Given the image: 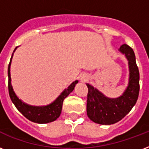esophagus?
I'll list each match as a JSON object with an SVG mask.
<instances>
[{
  "label": "esophagus",
  "mask_w": 149,
  "mask_h": 149,
  "mask_svg": "<svg viewBox=\"0 0 149 149\" xmlns=\"http://www.w3.org/2000/svg\"><path fill=\"white\" fill-rule=\"evenodd\" d=\"M81 79H82V80H83V81H85V80H86V78H84V77H83V78H82Z\"/></svg>",
  "instance_id": "esophagus-1"
}]
</instances>
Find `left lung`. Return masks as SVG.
<instances>
[{
  "instance_id": "obj_1",
  "label": "left lung",
  "mask_w": 149,
  "mask_h": 149,
  "mask_svg": "<svg viewBox=\"0 0 149 149\" xmlns=\"http://www.w3.org/2000/svg\"><path fill=\"white\" fill-rule=\"evenodd\" d=\"M119 51L127 57L130 72L128 86L123 95L111 99L90 84H86L88 87L86 113L91 120L100 125H108L118 122L129 113L139 97V70L134 51L126 44L121 45Z\"/></svg>"
}]
</instances>
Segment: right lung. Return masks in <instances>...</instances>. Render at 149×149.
Returning <instances> with one entry per match:
<instances>
[{
    "instance_id": "right-lung-1",
    "label": "right lung",
    "mask_w": 149,
    "mask_h": 149,
    "mask_svg": "<svg viewBox=\"0 0 149 149\" xmlns=\"http://www.w3.org/2000/svg\"><path fill=\"white\" fill-rule=\"evenodd\" d=\"M10 62H11V58H10V63L8 65V92H9L10 100L13 102V104H15L16 108L27 119H29V120H31L32 122L38 123V124H45V123L52 122V121L56 120L60 115L62 107H63V100L73 91V89H74L76 84L78 83V81L76 80L72 84H70V86L67 89H65V91L58 96V97L49 105L45 107L30 106V105L24 104L21 100L18 99L14 91H13L11 83H10V81H11L10 73Z\"/></svg>"
}]
</instances>
